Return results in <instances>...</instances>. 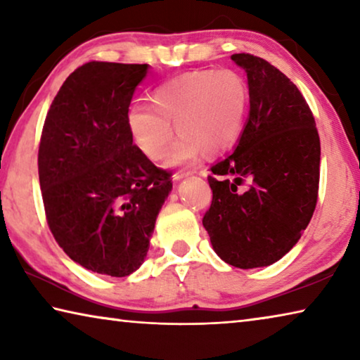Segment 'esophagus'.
Here are the masks:
<instances>
[{
	"label": "esophagus",
	"instance_id": "34e87169",
	"mask_svg": "<svg viewBox=\"0 0 360 360\" xmlns=\"http://www.w3.org/2000/svg\"><path fill=\"white\" fill-rule=\"evenodd\" d=\"M188 176H192V172H176L173 174V179L178 182V181H182L184 178H188Z\"/></svg>",
	"mask_w": 360,
	"mask_h": 360
}]
</instances>
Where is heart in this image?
I'll use <instances>...</instances> for the list:
<instances>
[{
	"label": "heart",
	"mask_w": 360,
	"mask_h": 360,
	"mask_svg": "<svg viewBox=\"0 0 360 360\" xmlns=\"http://www.w3.org/2000/svg\"><path fill=\"white\" fill-rule=\"evenodd\" d=\"M154 108L135 105L127 114L133 141L150 160H162L173 139L168 165L217 155L240 136L249 106V87L233 70H197L169 79L152 92Z\"/></svg>",
	"instance_id": "obj_1"
}]
</instances>
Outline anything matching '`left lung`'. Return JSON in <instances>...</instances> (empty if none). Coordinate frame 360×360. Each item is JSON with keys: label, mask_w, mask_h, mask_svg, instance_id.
Listing matches in <instances>:
<instances>
[{"label": "left lung", "mask_w": 360, "mask_h": 360, "mask_svg": "<svg viewBox=\"0 0 360 360\" xmlns=\"http://www.w3.org/2000/svg\"><path fill=\"white\" fill-rule=\"evenodd\" d=\"M231 60L246 71L249 115L235 150L211 167L203 227L219 257L248 270L284 257L308 227L321 143L311 109L288 76L251 53Z\"/></svg>", "instance_id": "1"}]
</instances>
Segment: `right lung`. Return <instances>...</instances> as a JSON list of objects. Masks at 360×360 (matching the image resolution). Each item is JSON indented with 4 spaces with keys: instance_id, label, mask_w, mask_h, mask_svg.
I'll return each mask as SVG.
<instances>
[{
    "instance_id": "right-lung-1",
    "label": "right lung",
    "mask_w": 360,
    "mask_h": 360,
    "mask_svg": "<svg viewBox=\"0 0 360 360\" xmlns=\"http://www.w3.org/2000/svg\"><path fill=\"white\" fill-rule=\"evenodd\" d=\"M149 65L90 62L66 77L42 129L38 169L49 229L76 264L115 278L136 271L172 192L127 125Z\"/></svg>"
}]
</instances>
